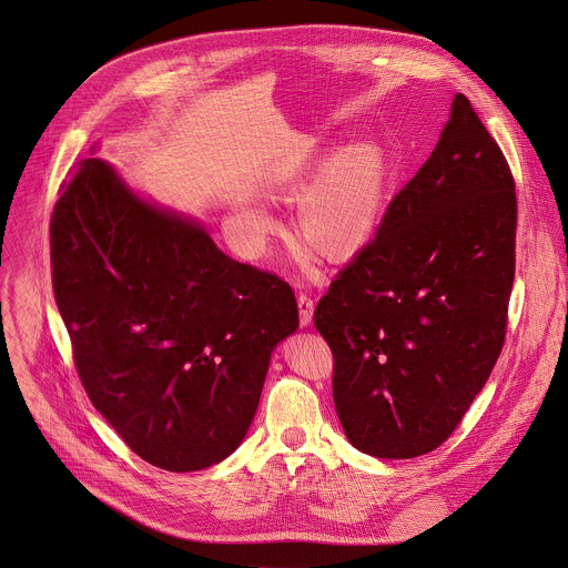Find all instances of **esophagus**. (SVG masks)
Segmentation results:
<instances>
[{"label": "esophagus", "mask_w": 568, "mask_h": 568, "mask_svg": "<svg viewBox=\"0 0 568 568\" xmlns=\"http://www.w3.org/2000/svg\"><path fill=\"white\" fill-rule=\"evenodd\" d=\"M312 314H314V298L307 292L298 294V321L303 327H307L312 323Z\"/></svg>", "instance_id": "obj_1"}]
</instances>
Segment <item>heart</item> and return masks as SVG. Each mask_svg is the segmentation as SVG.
<instances>
[{"label":"heart","instance_id":"obj_1","mask_svg":"<svg viewBox=\"0 0 568 568\" xmlns=\"http://www.w3.org/2000/svg\"><path fill=\"white\" fill-rule=\"evenodd\" d=\"M387 190V161L374 143H354L329 159L314 154L281 172L267 194L278 201H298L296 234L303 245L329 261L356 256L372 239ZM241 225L263 239L274 230L261 207H241Z\"/></svg>","mask_w":568,"mask_h":568}]
</instances>
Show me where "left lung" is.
Wrapping results in <instances>:
<instances>
[{
    "label": "left lung",
    "mask_w": 568,
    "mask_h": 568,
    "mask_svg": "<svg viewBox=\"0 0 568 568\" xmlns=\"http://www.w3.org/2000/svg\"><path fill=\"white\" fill-rule=\"evenodd\" d=\"M516 227L511 168L456 94L432 156L314 310L356 449L405 460L456 432L505 345Z\"/></svg>",
    "instance_id": "left-lung-1"
}]
</instances>
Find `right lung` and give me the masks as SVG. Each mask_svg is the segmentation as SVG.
Instances as JSON below:
<instances>
[{
  "label": "right lung",
  "instance_id": "1",
  "mask_svg": "<svg viewBox=\"0 0 568 568\" xmlns=\"http://www.w3.org/2000/svg\"><path fill=\"white\" fill-rule=\"evenodd\" d=\"M50 270L81 385L139 458L183 474L241 445L270 354L298 327L281 276L225 256L101 159L59 187Z\"/></svg>",
  "mask_w": 568,
  "mask_h": 568
}]
</instances>
